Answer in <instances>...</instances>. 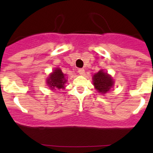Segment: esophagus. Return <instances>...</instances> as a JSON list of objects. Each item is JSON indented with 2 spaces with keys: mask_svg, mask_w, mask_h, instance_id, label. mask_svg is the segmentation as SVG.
I'll return each instance as SVG.
<instances>
[{
  "mask_svg": "<svg viewBox=\"0 0 153 153\" xmlns=\"http://www.w3.org/2000/svg\"><path fill=\"white\" fill-rule=\"evenodd\" d=\"M78 73L80 74V75H84L85 70H84V69H82V68H81V69H78Z\"/></svg>",
  "mask_w": 153,
  "mask_h": 153,
  "instance_id": "1",
  "label": "esophagus"
}]
</instances>
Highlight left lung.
Segmentation results:
<instances>
[{"mask_svg":"<svg viewBox=\"0 0 153 153\" xmlns=\"http://www.w3.org/2000/svg\"><path fill=\"white\" fill-rule=\"evenodd\" d=\"M92 81L95 89L102 94L109 92L114 85V81L112 77L103 70H100L95 73L92 77Z\"/></svg>","mask_w":153,"mask_h":153,"instance_id":"obj_1","label":"left lung"}]
</instances>
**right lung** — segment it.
<instances>
[{"mask_svg":"<svg viewBox=\"0 0 153 153\" xmlns=\"http://www.w3.org/2000/svg\"><path fill=\"white\" fill-rule=\"evenodd\" d=\"M65 76L60 68H56L47 78V85L52 89H64V84L67 81Z\"/></svg>","mask_w":153,"mask_h":153,"instance_id":"right-lung-1","label":"right lung"}]
</instances>
